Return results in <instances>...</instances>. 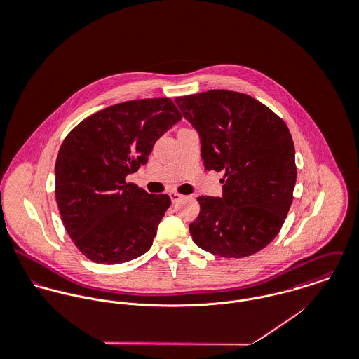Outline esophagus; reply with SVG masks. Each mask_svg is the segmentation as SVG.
<instances>
[{"mask_svg":"<svg viewBox=\"0 0 359 359\" xmlns=\"http://www.w3.org/2000/svg\"><path fill=\"white\" fill-rule=\"evenodd\" d=\"M170 198H171V202H172V203H177V202H180V201H181L184 196H182L181 194H177V192H171V194H170Z\"/></svg>","mask_w":359,"mask_h":359,"instance_id":"esophagus-1","label":"esophagus"}]
</instances>
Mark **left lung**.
Masks as SVG:
<instances>
[{"label":"left lung","mask_w":359,"mask_h":359,"mask_svg":"<svg viewBox=\"0 0 359 359\" xmlns=\"http://www.w3.org/2000/svg\"><path fill=\"white\" fill-rule=\"evenodd\" d=\"M198 130L207 170L224 171L222 198L201 196L194 242L219 257L255 255L279 233L297 178L286 123L250 95L211 90L175 98Z\"/></svg>","instance_id":"left-lung-1"}]
</instances>
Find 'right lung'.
Wrapping results in <instances>:
<instances>
[{"mask_svg": "<svg viewBox=\"0 0 359 359\" xmlns=\"http://www.w3.org/2000/svg\"><path fill=\"white\" fill-rule=\"evenodd\" d=\"M182 117L170 98L117 103L79 123L55 163V198L76 248L98 264L147 253L171 201L127 182Z\"/></svg>", "mask_w": 359, "mask_h": 359, "instance_id": "obj_1", "label": "right lung"}]
</instances>
